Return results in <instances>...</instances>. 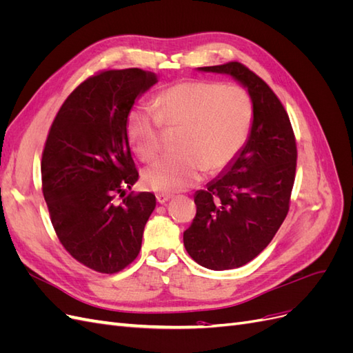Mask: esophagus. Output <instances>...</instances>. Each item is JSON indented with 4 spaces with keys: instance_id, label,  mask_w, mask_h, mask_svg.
<instances>
[{
    "instance_id": "esophagus-1",
    "label": "esophagus",
    "mask_w": 353,
    "mask_h": 353,
    "mask_svg": "<svg viewBox=\"0 0 353 353\" xmlns=\"http://www.w3.org/2000/svg\"><path fill=\"white\" fill-rule=\"evenodd\" d=\"M170 197H172V196H170V194H166V193H159V194H156L157 201H159V203H162V205H163V203H166Z\"/></svg>"
}]
</instances>
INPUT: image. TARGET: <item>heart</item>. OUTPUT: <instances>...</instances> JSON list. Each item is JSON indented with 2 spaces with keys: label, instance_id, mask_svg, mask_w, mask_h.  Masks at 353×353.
<instances>
[{
  "label": "heart",
  "instance_id": "1",
  "mask_svg": "<svg viewBox=\"0 0 353 353\" xmlns=\"http://www.w3.org/2000/svg\"><path fill=\"white\" fill-rule=\"evenodd\" d=\"M253 121L250 95L239 85L185 81L160 92L156 109L137 105L126 119V135L135 154L150 162L162 150L163 126L183 128L176 150L144 172L145 184L160 193L183 191L203 170L228 166L248 140Z\"/></svg>",
  "mask_w": 353,
  "mask_h": 353
}]
</instances>
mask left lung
Returning <instances> with one entry per match:
<instances>
[{
    "label": "left lung",
    "instance_id": "obj_1",
    "mask_svg": "<svg viewBox=\"0 0 353 353\" xmlns=\"http://www.w3.org/2000/svg\"><path fill=\"white\" fill-rule=\"evenodd\" d=\"M231 74L253 103L249 140L222 174L194 196L196 216L184 245L199 265L234 270L254 259L285 219L296 175L293 128L280 99L263 79L239 61L199 68Z\"/></svg>",
    "mask_w": 353,
    "mask_h": 353
}]
</instances>
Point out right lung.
<instances>
[{
    "mask_svg": "<svg viewBox=\"0 0 353 353\" xmlns=\"http://www.w3.org/2000/svg\"><path fill=\"white\" fill-rule=\"evenodd\" d=\"M156 82L137 68L92 74L61 104L42 152V194L57 237L72 258L101 274L135 261L156 208L152 193L125 196L138 179L126 119Z\"/></svg>",
    "mask_w": 353,
    "mask_h": 353,
    "instance_id": "1",
    "label": "right lung"
}]
</instances>
